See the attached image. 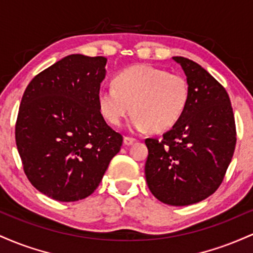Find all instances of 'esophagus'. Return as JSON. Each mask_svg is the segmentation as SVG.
Segmentation results:
<instances>
[{
  "instance_id": "34e87169",
  "label": "esophagus",
  "mask_w": 253,
  "mask_h": 253,
  "mask_svg": "<svg viewBox=\"0 0 253 253\" xmlns=\"http://www.w3.org/2000/svg\"><path fill=\"white\" fill-rule=\"evenodd\" d=\"M136 141L135 138H132V136H124V144L125 145H132Z\"/></svg>"
}]
</instances>
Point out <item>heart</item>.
Returning <instances> with one entry per match:
<instances>
[{
  "label": "heart",
  "instance_id": "obj_1",
  "mask_svg": "<svg viewBox=\"0 0 253 253\" xmlns=\"http://www.w3.org/2000/svg\"><path fill=\"white\" fill-rule=\"evenodd\" d=\"M190 98L187 78L164 69L140 64L119 72L113 85L97 92V107L104 120L118 126L132 113L136 129L161 133L184 114Z\"/></svg>",
  "mask_w": 253,
  "mask_h": 253
}]
</instances>
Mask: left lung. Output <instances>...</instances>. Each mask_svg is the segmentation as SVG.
<instances>
[{"instance_id": "obj_1", "label": "left lung", "mask_w": 253, "mask_h": 253, "mask_svg": "<svg viewBox=\"0 0 253 253\" xmlns=\"http://www.w3.org/2000/svg\"><path fill=\"white\" fill-rule=\"evenodd\" d=\"M184 71L190 98L184 114L161 140L145 139V177L151 193L170 206L207 199L223 181L237 143L236 121L225 88L201 65L173 57Z\"/></svg>"}]
</instances>
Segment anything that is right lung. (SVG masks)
<instances>
[{"instance_id":"right-lung-1","label":"right lung","mask_w":253,"mask_h":253,"mask_svg":"<svg viewBox=\"0 0 253 253\" xmlns=\"http://www.w3.org/2000/svg\"><path fill=\"white\" fill-rule=\"evenodd\" d=\"M106 63L100 56L63 58L31 81L20 103L15 140L24 171L57 201L91 195L123 145L97 107Z\"/></svg>"}]
</instances>
